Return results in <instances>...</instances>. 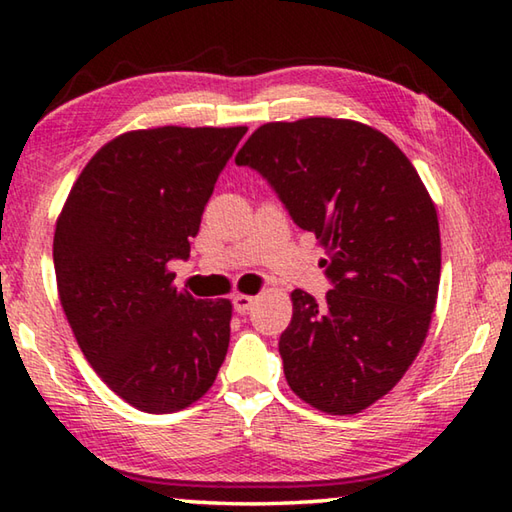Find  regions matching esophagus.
<instances>
[{"label":"esophagus","mask_w":512,"mask_h":512,"mask_svg":"<svg viewBox=\"0 0 512 512\" xmlns=\"http://www.w3.org/2000/svg\"><path fill=\"white\" fill-rule=\"evenodd\" d=\"M255 302H257L255 296H244V293H237V296L232 298V305H235L237 314H248V311L253 309Z\"/></svg>","instance_id":"34e87169"}]
</instances>
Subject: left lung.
Here are the masks:
<instances>
[{
  "label": "left lung",
  "mask_w": 512,
  "mask_h": 512,
  "mask_svg": "<svg viewBox=\"0 0 512 512\" xmlns=\"http://www.w3.org/2000/svg\"><path fill=\"white\" fill-rule=\"evenodd\" d=\"M235 162L327 253L325 300L291 293L280 336L291 391L332 415L368 409L418 357L438 298L440 228L418 171L384 133L329 117L259 126Z\"/></svg>",
  "instance_id": "left-lung-1"
}]
</instances>
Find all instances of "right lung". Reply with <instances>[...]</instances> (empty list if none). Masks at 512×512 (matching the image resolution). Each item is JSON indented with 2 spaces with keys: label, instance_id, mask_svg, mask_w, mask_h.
<instances>
[{
  "label": "right lung",
  "instance_id": "right-lung-1",
  "mask_svg": "<svg viewBox=\"0 0 512 512\" xmlns=\"http://www.w3.org/2000/svg\"><path fill=\"white\" fill-rule=\"evenodd\" d=\"M246 126H162L115 137L69 192L54 235L60 305L79 348L121 400L146 413L210 391L230 343V300L173 287L189 239Z\"/></svg>",
  "mask_w": 512,
  "mask_h": 512
}]
</instances>
